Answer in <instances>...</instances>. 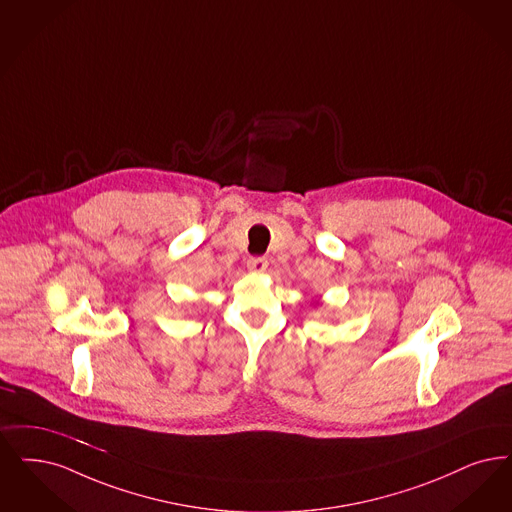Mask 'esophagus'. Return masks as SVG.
<instances>
[{
  "instance_id": "1",
  "label": "esophagus",
  "mask_w": 512,
  "mask_h": 512,
  "mask_svg": "<svg viewBox=\"0 0 512 512\" xmlns=\"http://www.w3.org/2000/svg\"><path fill=\"white\" fill-rule=\"evenodd\" d=\"M266 266H268V261L265 257H249L247 259V268L251 272H265Z\"/></svg>"
}]
</instances>
